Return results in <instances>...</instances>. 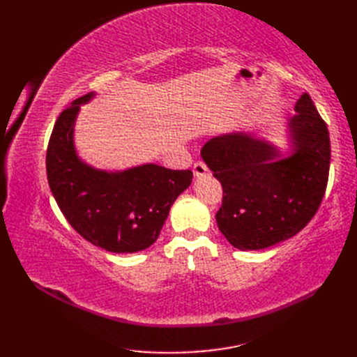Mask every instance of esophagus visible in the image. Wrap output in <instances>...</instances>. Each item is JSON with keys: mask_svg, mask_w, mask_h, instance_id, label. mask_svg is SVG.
Here are the masks:
<instances>
[{"mask_svg": "<svg viewBox=\"0 0 357 357\" xmlns=\"http://www.w3.org/2000/svg\"><path fill=\"white\" fill-rule=\"evenodd\" d=\"M193 173L196 178H201V176H206V174L208 173V167L204 164L202 161H198L193 164Z\"/></svg>", "mask_w": 357, "mask_h": 357, "instance_id": "esophagus-1", "label": "esophagus"}]
</instances>
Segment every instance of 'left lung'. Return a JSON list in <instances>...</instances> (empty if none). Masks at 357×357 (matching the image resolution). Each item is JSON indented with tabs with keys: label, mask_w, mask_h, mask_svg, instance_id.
Here are the masks:
<instances>
[{
	"label": "left lung",
	"mask_w": 357,
	"mask_h": 357,
	"mask_svg": "<svg viewBox=\"0 0 357 357\" xmlns=\"http://www.w3.org/2000/svg\"><path fill=\"white\" fill-rule=\"evenodd\" d=\"M290 119L293 153L278 159L247 133L216 136L201 156L222 185L219 230L233 247L261 250L294 236L319 210L330 172V135L308 93Z\"/></svg>",
	"instance_id": "8db88e82"
}]
</instances>
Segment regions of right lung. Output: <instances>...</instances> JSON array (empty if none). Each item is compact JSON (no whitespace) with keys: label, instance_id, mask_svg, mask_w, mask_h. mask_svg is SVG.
<instances>
[{"label":"right lung","instance_id":"right-lung-1","mask_svg":"<svg viewBox=\"0 0 357 357\" xmlns=\"http://www.w3.org/2000/svg\"><path fill=\"white\" fill-rule=\"evenodd\" d=\"M92 96L75 100L53 126L45 155L50 190L67 222L90 244L112 253L141 252L158 239L193 173L156 164L107 173L82 162L73 147V123L79 104Z\"/></svg>","mask_w":357,"mask_h":357}]
</instances>
